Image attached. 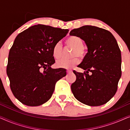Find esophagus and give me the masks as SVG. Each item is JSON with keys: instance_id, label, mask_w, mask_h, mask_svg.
<instances>
[{"instance_id": "34e87169", "label": "esophagus", "mask_w": 130, "mask_h": 130, "mask_svg": "<svg viewBox=\"0 0 130 130\" xmlns=\"http://www.w3.org/2000/svg\"><path fill=\"white\" fill-rule=\"evenodd\" d=\"M67 73H70L72 72V70H70V69H67Z\"/></svg>"}]
</instances>
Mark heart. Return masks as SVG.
Masks as SVG:
<instances>
[{
  "label": "heart",
  "mask_w": 130,
  "mask_h": 130,
  "mask_svg": "<svg viewBox=\"0 0 130 130\" xmlns=\"http://www.w3.org/2000/svg\"><path fill=\"white\" fill-rule=\"evenodd\" d=\"M66 44L68 47L73 48L71 57L69 60L60 59L56 61L57 66L60 68H70L78 64L80 58L85 57L86 54V48L83 45V41L80 37L76 35H72L66 40ZM63 47L60 42L55 44L53 49V57L56 59L60 58L62 56Z\"/></svg>",
  "instance_id": "heart-1"
}]
</instances>
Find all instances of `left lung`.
<instances>
[{
	"label": "left lung",
	"mask_w": 130,
	"mask_h": 130,
	"mask_svg": "<svg viewBox=\"0 0 130 130\" xmlns=\"http://www.w3.org/2000/svg\"><path fill=\"white\" fill-rule=\"evenodd\" d=\"M70 35L84 40L88 51L79 65L85 72L73 71L76 80L71 89L74 96L89 106L106 104L117 92L121 76V54L117 40L108 30L92 25L73 29Z\"/></svg>",
	"instance_id": "8db88e82"
}]
</instances>
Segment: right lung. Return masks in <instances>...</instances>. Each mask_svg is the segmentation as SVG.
Here are the masks:
<instances>
[{"label":"right lung","mask_w":130,"mask_h":130,"mask_svg":"<svg viewBox=\"0 0 130 130\" xmlns=\"http://www.w3.org/2000/svg\"><path fill=\"white\" fill-rule=\"evenodd\" d=\"M68 29L44 25L31 26L16 37L9 53L7 74L13 95L23 104L39 106L51 98L63 69H53V49Z\"/></svg>","instance_id":"obj_1"}]
</instances>
